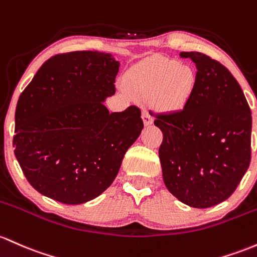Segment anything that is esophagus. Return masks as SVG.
Wrapping results in <instances>:
<instances>
[{"label": "esophagus", "instance_id": "1", "mask_svg": "<svg viewBox=\"0 0 257 257\" xmlns=\"http://www.w3.org/2000/svg\"><path fill=\"white\" fill-rule=\"evenodd\" d=\"M143 119H144V123H145V125H150L152 123V115L150 113V111H149V108H144L143 109Z\"/></svg>", "mask_w": 257, "mask_h": 257}]
</instances>
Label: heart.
<instances>
[{"label": "heart", "instance_id": "b5f03b06", "mask_svg": "<svg viewBox=\"0 0 257 257\" xmlns=\"http://www.w3.org/2000/svg\"><path fill=\"white\" fill-rule=\"evenodd\" d=\"M128 83L138 96L150 97L156 93V103L166 111H177L187 102L194 77L188 67L178 62L155 58L133 69Z\"/></svg>", "mask_w": 257, "mask_h": 257}]
</instances>
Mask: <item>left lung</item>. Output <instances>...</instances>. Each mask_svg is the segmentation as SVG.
<instances>
[{"mask_svg":"<svg viewBox=\"0 0 257 257\" xmlns=\"http://www.w3.org/2000/svg\"><path fill=\"white\" fill-rule=\"evenodd\" d=\"M196 66L182 109L154 113L163 134V180L188 206L206 208L234 193L251 161V111L232 73L201 52H180Z\"/></svg>","mask_w":257,"mask_h":257,"instance_id":"obj_1","label":"left lung"}]
</instances>
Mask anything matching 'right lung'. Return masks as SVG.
<instances>
[{
  "instance_id": "obj_1",
  "label": "right lung",
  "mask_w": 257,
  "mask_h": 257,
  "mask_svg": "<svg viewBox=\"0 0 257 257\" xmlns=\"http://www.w3.org/2000/svg\"><path fill=\"white\" fill-rule=\"evenodd\" d=\"M119 63L109 53L52 56L19 96L14 155L30 185L67 205L90 201L112 184L144 128L142 111L109 113Z\"/></svg>"
}]
</instances>
